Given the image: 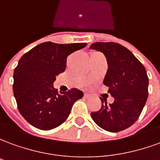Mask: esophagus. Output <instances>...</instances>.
<instances>
[{"label":"esophagus","instance_id":"34e87169","mask_svg":"<svg viewBox=\"0 0 160 160\" xmlns=\"http://www.w3.org/2000/svg\"><path fill=\"white\" fill-rule=\"evenodd\" d=\"M91 95L89 93H87V92H85L84 93V98H90Z\"/></svg>","mask_w":160,"mask_h":160}]
</instances>
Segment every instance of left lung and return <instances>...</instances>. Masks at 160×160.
<instances>
[{
    "label": "left lung",
    "instance_id": "obj_1",
    "mask_svg": "<svg viewBox=\"0 0 160 160\" xmlns=\"http://www.w3.org/2000/svg\"><path fill=\"white\" fill-rule=\"evenodd\" d=\"M90 49L100 51L106 57L108 69L104 84L115 99L107 104L101 98V109L92 112L91 117L104 130H124L136 122L148 99L146 68L130 50L117 42H96Z\"/></svg>",
    "mask_w": 160,
    "mask_h": 160
}]
</instances>
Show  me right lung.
<instances>
[{
  "mask_svg": "<svg viewBox=\"0 0 160 160\" xmlns=\"http://www.w3.org/2000/svg\"><path fill=\"white\" fill-rule=\"evenodd\" d=\"M86 45L45 42L19 59L13 72V95L20 114L33 127L42 130L58 127L68 118L75 101L83 97L76 88L59 93L53 83L65 71L68 56Z\"/></svg>",
  "mask_w": 160,
  "mask_h": 160,
  "instance_id": "obj_1",
  "label": "right lung"
}]
</instances>
